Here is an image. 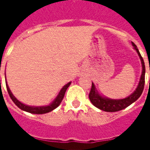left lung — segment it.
<instances>
[{
	"label": "left lung",
	"instance_id": "obj_1",
	"mask_svg": "<svg viewBox=\"0 0 150 150\" xmlns=\"http://www.w3.org/2000/svg\"><path fill=\"white\" fill-rule=\"evenodd\" d=\"M132 45L134 47L136 51L137 52L139 57H140V59L142 61V72L138 85H137L135 91H133L130 96H129L128 97L125 98V99H120V100H113V99H109V98L102 96L101 95L99 94V92L95 87V84L92 83L91 91L89 93V99H90L91 104L98 108H100V110H103L104 112H117V111L125 109L130 104H132L133 102H135L142 94V91L144 90V86H145V62H144V60L142 59V55L139 52L137 46L133 42H132Z\"/></svg>",
	"mask_w": 150,
	"mask_h": 150
}]
</instances>
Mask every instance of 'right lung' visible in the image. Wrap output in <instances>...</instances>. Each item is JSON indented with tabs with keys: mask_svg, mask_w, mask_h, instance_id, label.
<instances>
[{
	"mask_svg": "<svg viewBox=\"0 0 150 150\" xmlns=\"http://www.w3.org/2000/svg\"><path fill=\"white\" fill-rule=\"evenodd\" d=\"M70 84H71V82H69L68 83H67V84L60 90L59 95H58L57 97L55 98V100L53 101L52 103H50L49 105H47V106H29V105H26V104H22L21 102H20V101L18 100V99L13 95V93H12L11 91H10V89L8 88V84H7V82H6V88H7V91H8V95H9V96H10V98L12 99V100L13 101V103H14L20 109L25 111V112H27L33 113V114H45V113L51 112V111H53L54 109H55L56 108L59 107V104H61L62 99L64 97L66 91H67V89L68 88Z\"/></svg>",
	"mask_w": 150,
	"mask_h": 150,
	"instance_id": "right-lung-1",
	"label": "right lung"
}]
</instances>
